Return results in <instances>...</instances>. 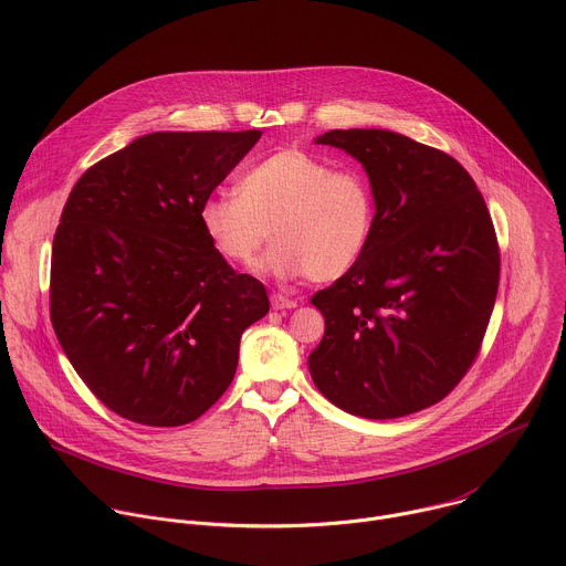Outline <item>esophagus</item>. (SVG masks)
<instances>
[{
  "instance_id": "1",
  "label": "esophagus",
  "mask_w": 566,
  "mask_h": 566,
  "mask_svg": "<svg viewBox=\"0 0 566 566\" xmlns=\"http://www.w3.org/2000/svg\"><path fill=\"white\" fill-rule=\"evenodd\" d=\"M271 306H273L275 311L295 308V306H297V300H293V297H286L284 293H273V295H271Z\"/></svg>"
}]
</instances>
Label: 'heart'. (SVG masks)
<instances>
[{"mask_svg":"<svg viewBox=\"0 0 566 566\" xmlns=\"http://www.w3.org/2000/svg\"><path fill=\"white\" fill-rule=\"evenodd\" d=\"M234 190L214 192L199 206L201 232L230 264L251 266L271 230L266 271L332 282L369 247L376 203L358 170H332L319 156L286 147L251 166Z\"/></svg>","mask_w":566,"mask_h":566,"instance_id":"heart-1","label":"heart"}]
</instances>
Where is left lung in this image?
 Listing matches in <instances>:
<instances>
[{
	"label": "left lung",
	"mask_w": 566,
	"mask_h": 566,
	"mask_svg": "<svg viewBox=\"0 0 566 566\" xmlns=\"http://www.w3.org/2000/svg\"><path fill=\"white\" fill-rule=\"evenodd\" d=\"M315 143L360 160L376 217L360 262L311 297L325 315L311 378L349 415H415L481 349L500 286L491 212L459 160L402 134L332 129Z\"/></svg>",
	"instance_id": "left-lung-1"
}]
</instances>
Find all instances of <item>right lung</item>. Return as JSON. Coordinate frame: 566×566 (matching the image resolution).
<instances>
[{
	"label": "right lung",
	"mask_w": 566,
	"mask_h": 566,
	"mask_svg": "<svg viewBox=\"0 0 566 566\" xmlns=\"http://www.w3.org/2000/svg\"><path fill=\"white\" fill-rule=\"evenodd\" d=\"M154 132L73 186L51 255V322L85 385L118 417L177 428L234 378L244 329L269 313L260 280L206 239L199 206L260 140Z\"/></svg>",
	"instance_id": "right-lung-1"
}]
</instances>
